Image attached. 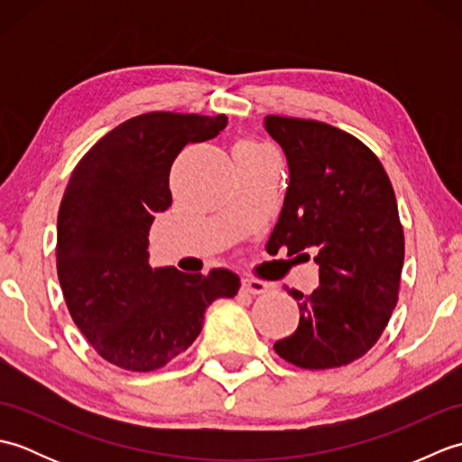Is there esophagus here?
I'll return each mask as SVG.
<instances>
[{
	"label": "esophagus",
	"instance_id": "34e87169",
	"mask_svg": "<svg viewBox=\"0 0 462 462\" xmlns=\"http://www.w3.org/2000/svg\"><path fill=\"white\" fill-rule=\"evenodd\" d=\"M242 290L256 296V293H263L268 290V283L260 282V280H254V278H242Z\"/></svg>",
	"mask_w": 462,
	"mask_h": 462
}]
</instances>
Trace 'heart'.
Wrapping results in <instances>:
<instances>
[{"instance_id": "obj_1", "label": "heart", "mask_w": 462, "mask_h": 462, "mask_svg": "<svg viewBox=\"0 0 462 462\" xmlns=\"http://www.w3.org/2000/svg\"><path fill=\"white\" fill-rule=\"evenodd\" d=\"M240 144H248V146H258V144H254V143H250V141H244V143H240Z\"/></svg>"}]
</instances>
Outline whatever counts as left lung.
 I'll use <instances>...</instances> for the list:
<instances>
[{
    "label": "left lung",
    "instance_id": "1",
    "mask_svg": "<svg viewBox=\"0 0 462 462\" xmlns=\"http://www.w3.org/2000/svg\"><path fill=\"white\" fill-rule=\"evenodd\" d=\"M263 126L286 152L290 186L266 244L319 266L310 296L286 291L300 326L273 343L301 369H331L375 346L397 306L405 258L393 186L379 159L356 136L319 121L268 115Z\"/></svg>",
    "mask_w": 462,
    "mask_h": 462
}]
</instances>
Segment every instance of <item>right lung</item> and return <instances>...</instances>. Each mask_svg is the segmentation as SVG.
<instances>
[{"instance_id":"add662e5","label":"right lung","mask_w":462,"mask_h":462,"mask_svg":"<svg viewBox=\"0 0 462 462\" xmlns=\"http://www.w3.org/2000/svg\"><path fill=\"white\" fill-rule=\"evenodd\" d=\"M226 125V115L133 116L93 144L69 179L57 216L59 283L75 326L116 367L166 365L199 337L206 308L238 293L230 270L151 268L146 250L156 214L172 204L174 159Z\"/></svg>"}]
</instances>
